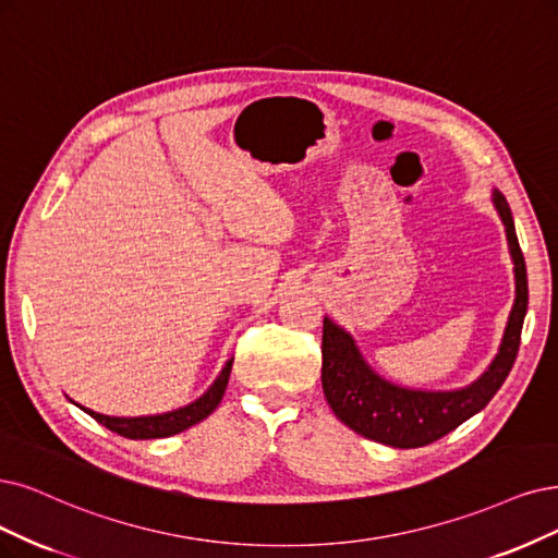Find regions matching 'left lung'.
<instances>
[{"label": "left lung", "instance_id": "left-lung-1", "mask_svg": "<svg viewBox=\"0 0 558 558\" xmlns=\"http://www.w3.org/2000/svg\"><path fill=\"white\" fill-rule=\"evenodd\" d=\"M494 206L504 220L514 264V303L497 359L471 386L458 390H411L386 381L361 356L354 338L324 317L322 388L333 414L361 437L393 448H421L478 414L510 375L520 352L529 305V282L522 247L506 197L494 189Z\"/></svg>", "mask_w": 558, "mask_h": 558}]
</instances>
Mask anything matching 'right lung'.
Instances as JSON below:
<instances>
[{
	"instance_id": "1",
	"label": "right lung",
	"mask_w": 558,
	"mask_h": 558,
	"mask_svg": "<svg viewBox=\"0 0 558 558\" xmlns=\"http://www.w3.org/2000/svg\"><path fill=\"white\" fill-rule=\"evenodd\" d=\"M230 373H232V361H227L222 373L218 375V379L211 384V388L206 390L202 398H197L195 402L185 404L181 409L168 411V414H158V416H135V418H119V416H106L98 414V411L77 407L82 411H87L92 418H96L100 425H106L108 429L117 432V435L126 437V439H162V437H172L179 435V432L193 427L195 423L204 421L209 414H214V409L220 404L227 381H230Z\"/></svg>"
}]
</instances>
